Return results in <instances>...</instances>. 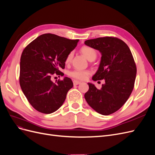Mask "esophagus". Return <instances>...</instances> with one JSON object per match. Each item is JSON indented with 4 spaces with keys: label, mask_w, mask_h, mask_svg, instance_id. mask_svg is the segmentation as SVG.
<instances>
[{
    "label": "esophagus",
    "mask_w": 155,
    "mask_h": 155,
    "mask_svg": "<svg viewBox=\"0 0 155 155\" xmlns=\"http://www.w3.org/2000/svg\"><path fill=\"white\" fill-rule=\"evenodd\" d=\"M81 83V82L78 81H76V80H74V81H73V84H74V86H77V85H78V84H80Z\"/></svg>",
    "instance_id": "obj_1"
}]
</instances>
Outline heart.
<instances>
[{
	"mask_svg": "<svg viewBox=\"0 0 155 155\" xmlns=\"http://www.w3.org/2000/svg\"><path fill=\"white\" fill-rule=\"evenodd\" d=\"M81 53L83 54V55L86 57L88 61H91V60H94L97 57V53L95 49L94 48L84 46L81 49ZM73 57V53L71 52L68 54V55L66 57V62L69 63L71 61V60ZM89 71L87 70H81V69H74L73 71H71L69 73V74L71 77L78 79V80H84L87 78L89 75Z\"/></svg>",
	"mask_w": 155,
	"mask_h": 155,
	"instance_id": "obj_1",
	"label": "heart"
}]
</instances>
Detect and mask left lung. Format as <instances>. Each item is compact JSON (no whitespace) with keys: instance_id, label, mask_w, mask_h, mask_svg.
I'll use <instances>...</instances> for the list:
<instances>
[{"instance_id":"left-lung-1","label":"left lung","mask_w":155,"mask_h":155,"mask_svg":"<svg viewBox=\"0 0 155 155\" xmlns=\"http://www.w3.org/2000/svg\"><path fill=\"white\" fill-rule=\"evenodd\" d=\"M84 44L102 55L92 80L105 81L101 89L87 83L89 88L84 94L85 99L94 111L109 115L118 111L132 93L137 74L134 58L127 45L117 38L101 37L87 40Z\"/></svg>"}]
</instances>
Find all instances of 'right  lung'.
I'll return each mask as SVG.
<instances>
[{"label": "right lung", "instance_id": "obj_1", "mask_svg": "<svg viewBox=\"0 0 155 155\" xmlns=\"http://www.w3.org/2000/svg\"><path fill=\"white\" fill-rule=\"evenodd\" d=\"M79 40H70L54 34L38 37L24 49L20 62V85L28 102L38 111L50 114L62 106L73 86L71 78L51 81L61 74L68 54Z\"/></svg>", "mask_w": 155, "mask_h": 155}]
</instances>
